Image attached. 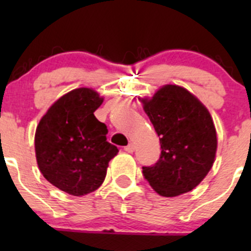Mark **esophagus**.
<instances>
[{
	"mask_svg": "<svg viewBox=\"0 0 251 251\" xmlns=\"http://www.w3.org/2000/svg\"><path fill=\"white\" fill-rule=\"evenodd\" d=\"M124 149H125V151H127V153H133V151H135V144L130 143L128 146H126Z\"/></svg>",
	"mask_w": 251,
	"mask_h": 251,
	"instance_id": "esophagus-1",
	"label": "esophagus"
}]
</instances>
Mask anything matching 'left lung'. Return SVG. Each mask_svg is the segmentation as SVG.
Here are the masks:
<instances>
[{
	"mask_svg": "<svg viewBox=\"0 0 251 251\" xmlns=\"http://www.w3.org/2000/svg\"><path fill=\"white\" fill-rule=\"evenodd\" d=\"M143 109L160 140L161 154L143 176L163 197H176L196 188L215 161L216 130L209 110L181 86L165 85Z\"/></svg>",
	"mask_w": 251,
	"mask_h": 251,
	"instance_id": "1",
	"label": "left lung"
}]
</instances>
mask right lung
I'll use <instances>...</instances> for the list:
<instances>
[{"instance_id":"right-lung-1","label":"right lung","mask_w":251,"mask_h":251,"mask_svg":"<svg viewBox=\"0 0 251 251\" xmlns=\"http://www.w3.org/2000/svg\"><path fill=\"white\" fill-rule=\"evenodd\" d=\"M103 98L81 87L60 97L42 116L35 133L40 171L50 183L81 197L100 188L119 149L107 141V126L95 116Z\"/></svg>"}]
</instances>
